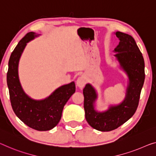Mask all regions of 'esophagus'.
I'll list each match as a JSON object with an SVG mask.
<instances>
[{
	"mask_svg": "<svg viewBox=\"0 0 156 156\" xmlns=\"http://www.w3.org/2000/svg\"><path fill=\"white\" fill-rule=\"evenodd\" d=\"M87 78H86V76L85 75H82L77 79L76 85H77L78 87L83 88L85 85L86 83H87Z\"/></svg>",
	"mask_w": 156,
	"mask_h": 156,
	"instance_id": "1",
	"label": "esophagus"
}]
</instances>
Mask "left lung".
Returning a JSON list of instances; mask_svg holds the SVG:
<instances>
[{
	"instance_id": "8db88e82",
	"label": "left lung",
	"mask_w": 156,
	"mask_h": 156,
	"mask_svg": "<svg viewBox=\"0 0 156 156\" xmlns=\"http://www.w3.org/2000/svg\"><path fill=\"white\" fill-rule=\"evenodd\" d=\"M119 43L113 52L120 69L126 74L127 85L123 100L109 104L105 111L97 108L98 93L94 86L87 83L83 89L84 109L87 122L93 128L101 132L113 130L124 124L136 112L145 79L144 60L135 41L129 34L116 31Z\"/></svg>"
}]
</instances>
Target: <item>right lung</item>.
Returning a JSON list of instances; mask_svg holds the SVG:
<instances>
[{
  "mask_svg": "<svg viewBox=\"0 0 156 156\" xmlns=\"http://www.w3.org/2000/svg\"><path fill=\"white\" fill-rule=\"evenodd\" d=\"M39 36L29 32L19 42L9 59L7 84L12 107L16 115L31 128L47 131L59 123L64 105L76 92V85L72 81L60 86L42 99L31 98L24 92L19 77V63L27 43Z\"/></svg>",
  "mask_w": 156,
  "mask_h": 156,
  "instance_id": "add662e5",
  "label": "right lung"
}]
</instances>
